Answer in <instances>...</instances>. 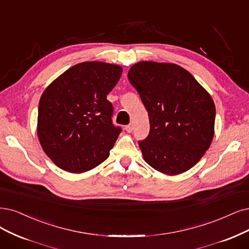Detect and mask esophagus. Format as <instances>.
<instances>
[{
    "mask_svg": "<svg viewBox=\"0 0 249 249\" xmlns=\"http://www.w3.org/2000/svg\"><path fill=\"white\" fill-rule=\"evenodd\" d=\"M125 130H126L127 132H132V131H133V125H132V124H129V125L125 126Z\"/></svg>",
    "mask_w": 249,
    "mask_h": 249,
    "instance_id": "obj_1",
    "label": "esophagus"
}]
</instances>
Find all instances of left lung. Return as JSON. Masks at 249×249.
I'll use <instances>...</instances> for the list:
<instances>
[{
    "mask_svg": "<svg viewBox=\"0 0 249 249\" xmlns=\"http://www.w3.org/2000/svg\"><path fill=\"white\" fill-rule=\"evenodd\" d=\"M128 79L149 114L150 133L139 142L144 161L169 176L191 169L213 139L215 106L208 92L174 63L137 62Z\"/></svg>",
    "mask_w": 249,
    "mask_h": 249,
    "instance_id": "obj_1",
    "label": "left lung"
}]
</instances>
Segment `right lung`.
Listing matches in <instances>:
<instances>
[{
    "instance_id": "right-lung-1",
    "label": "right lung",
    "mask_w": 249,
    "mask_h": 249,
    "mask_svg": "<svg viewBox=\"0 0 249 249\" xmlns=\"http://www.w3.org/2000/svg\"><path fill=\"white\" fill-rule=\"evenodd\" d=\"M121 75L117 64L81 62L43 92L36 132L44 152L59 168L82 173L108 157L122 129L113 125L114 107L107 95Z\"/></svg>"
}]
</instances>
